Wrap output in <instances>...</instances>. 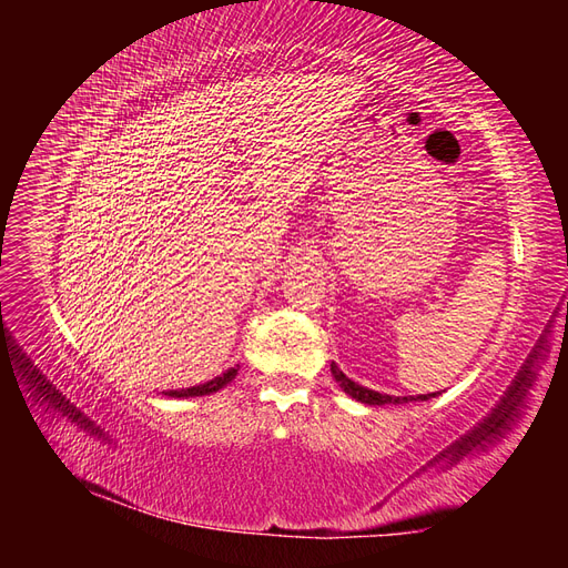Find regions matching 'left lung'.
Instances as JSON below:
<instances>
[{"label": "left lung", "instance_id": "1", "mask_svg": "<svg viewBox=\"0 0 568 568\" xmlns=\"http://www.w3.org/2000/svg\"><path fill=\"white\" fill-rule=\"evenodd\" d=\"M332 374L336 384L346 390L351 398H355L357 403H365V405H403V403H412V400H432L436 398V393H426V395H386V393H379V390H372V388H365L355 384L353 379H348L346 374H343L336 363H332Z\"/></svg>", "mask_w": 568, "mask_h": 568}]
</instances>
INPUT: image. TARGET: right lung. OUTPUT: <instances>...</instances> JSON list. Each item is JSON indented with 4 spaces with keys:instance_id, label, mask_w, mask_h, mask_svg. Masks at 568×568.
<instances>
[{
    "instance_id": "1",
    "label": "right lung",
    "mask_w": 568,
    "mask_h": 568,
    "mask_svg": "<svg viewBox=\"0 0 568 568\" xmlns=\"http://www.w3.org/2000/svg\"><path fill=\"white\" fill-rule=\"evenodd\" d=\"M236 372H239V365H236V367H230L225 374L215 376V379H211V382L199 384V386H192V388L168 390L165 395H170V398H192V395H211V393H215V390H220V388H225V386L234 379Z\"/></svg>"
}]
</instances>
